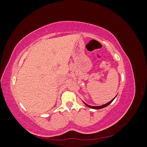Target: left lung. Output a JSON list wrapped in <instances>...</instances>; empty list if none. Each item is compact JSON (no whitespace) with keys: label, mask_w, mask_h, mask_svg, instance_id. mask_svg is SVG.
<instances>
[{"label":"left lung","mask_w":147,"mask_h":147,"mask_svg":"<svg viewBox=\"0 0 147 147\" xmlns=\"http://www.w3.org/2000/svg\"><path fill=\"white\" fill-rule=\"evenodd\" d=\"M116 96H115V97H116ZM115 98H113L112 100L111 101H110L109 102H108V103H107V104H104V105H101V106H91V105H88V104H86V103H84V104H85L87 107H90V108H91V109H102V108H104V107H107V106H108L109 104H110V103H112V102H113V100L115 99Z\"/></svg>","instance_id":"left-lung-1"}]
</instances>
